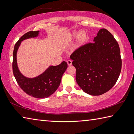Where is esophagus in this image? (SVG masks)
I'll use <instances>...</instances> for the list:
<instances>
[{
    "label": "esophagus",
    "mask_w": 134,
    "mask_h": 134,
    "mask_svg": "<svg viewBox=\"0 0 134 134\" xmlns=\"http://www.w3.org/2000/svg\"><path fill=\"white\" fill-rule=\"evenodd\" d=\"M67 64L69 65H72V61L71 60H67Z\"/></svg>",
    "instance_id": "34e87169"
}]
</instances>
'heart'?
Wrapping results in <instances>:
<instances>
[{"label": "heart", "mask_w": 134, "mask_h": 134, "mask_svg": "<svg viewBox=\"0 0 134 134\" xmlns=\"http://www.w3.org/2000/svg\"><path fill=\"white\" fill-rule=\"evenodd\" d=\"M78 37V40L77 47H81L86 43L88 39L87 34L85 32H76V31H75V32H72L71 34H70V35L64 36L62 39V44H69V42H71L73 40L74 38Z\"/></svg>", "instance_id": "1"}]
</instances>
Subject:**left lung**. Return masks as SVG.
<instances>
[{
  "instance_id": "left-lung-1",
  "label": "left lung",
  "mask_w": 134,
  "mask_h": 134,
  "mask_svg": "<svg viewBox=\"0 0 134 134\" xmlns=\"http://www.w3.org/2000/svg\"><path fill=\"white\" fill-rule=\"evenodd\" d=\"M76 81L85 93L99 96L115 85L121 70L118 42L109 31L99 30L93 42L78 48L70 56Z\"/></svg>"
}]
</instances>
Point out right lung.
<instances>
[{"label":"right lung","mask_w":134,"mask_h":134,"mask_svg":"<svg viewBox=\"0 0 134 134\" xmlns=\"http://www.w3.org/2000/svg\"><path fill=\"white\" fill-rule=\"evenodd\" d=\"M39 31H30L22 36L16 42L13 51V71L19 87L28 95L37 98H47L58 89L62 75L67 68V63L63 62L56 66L51 65L41 74L33 78L25 77L20 72L16 62V53L20 44L24 40L34 38L38 35Z\"/></svg>","instance_id":"right-lung-1"}]
</instances>
